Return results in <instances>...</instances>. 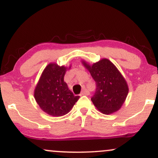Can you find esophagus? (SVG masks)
<instances>
[{
	"instance_id": "1",
	"label": "esophagus",
	"mask_w": 158,
	"mask_h": 158,
	"mask_svg": "<svg viewBox=\"0 0 158 158\" xmlns=\"http://www.w3.org/2000/svg\"><path fill=\"white\" fill-rule=\"evenodd\" d=\"M88 94H89V91H88V90L83 89L82 91H81V96H82V95H88Z\"/></svg>"
}]
</instances>
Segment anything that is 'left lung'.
I'll return each mask as SVG.
<instances>
[{"instance_id": "obj_1", "label": "left lung", "mask_w": 158, "mask_h": 158, "mask_svg": "<svg viewBox=\"0 0 158 158\" xmlns=\"http://www.w3.org/2000/svg\"><path fill=\"white\" fill-rule=\"evenodd\" d=\"M81 63L96 81L97 89L92 102L101 113L110 114L117 111L126 101L128 87L126 79L110 60L102 59L90 65Z\"/></svg>"}]
</instances>
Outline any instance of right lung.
I'll return each instance as SVG.
<instances>
[{"label": "right lung", "instance_id": "right-lung-1", "mask_svg": "<svg viewBox=\"0 0 158 158\" xmlns=\"http://www.w3.org/2000/svg\"><path fill=\"white\" fill-rule=\"evenodd\" d=\"M70 68L50 63L43 70L35 90L34 97L41 109L52 117H61L72 109L79 99L69 90L64 81L67 70Z\"/></svg>", "mask_w": 158, "mask_h": 158}]
</instances>
